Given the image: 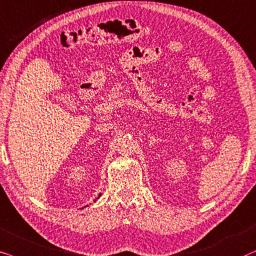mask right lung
<instances>
[{
  "mask_svg": "<svg viewBox=\"0 0 256 256\" xmlns=\"http://www.w3.org/2000/svg\"><path fill=\"white\" fill-rule=\"evenodd\" d=\"M100 196H98V198H100ZM98 198H97V199H98ZM94 202H96V200H94Z\"/></svg>",
  "mask_w": 256,
  "mask_h": 256,
  "instance_id": "add662e5",
  "label": "right lung"
}]
</instances>
